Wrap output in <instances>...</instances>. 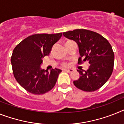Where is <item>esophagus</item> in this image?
<instances>
[{
	"label": "esophagus",
	"mask_w": 124,
	"mask_h": 124,
	"mask_svg": "<svg viewBox=\"0 0 124 124\" xmlns=\"http://www.w3.org/2000/svg\"><path fill=\"white\" fill-rule=\"evenodd\" d=\"M65 71H66L67 72H69V73H71V72H72L74 70L73 69H65Z\"/></svg>",
	"instance_id": "34e87169"
}]
</instances>
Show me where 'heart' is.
Wrapping results in <instances>:
<instances>
[{
    "label": "heart",
    "mask_w": 124,
    "mask_h": 124,
    "mask_svg": "<svg viewBox=\"0 0 124 124\" xmlns=\"http://www.w3.org/2000/svg\"><path fill=\"white\" fill-rule=\"evenodd\" d=\"M62 65H63L64 67H67V65H68V64H67V63H64V64H62Z\"/></svg>",
    "instance_id": "obj_1"
}]
</instances>
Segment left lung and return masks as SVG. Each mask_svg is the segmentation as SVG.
<instances>
[{"label":"left lung","mask_w":124,"mask_h":124,"mask_svg":"<svg viewBox=\"0 0 124 124\" xmlns=\"http://www.w3.org/2000/svg\"><path fill=\"white\" fill-rule=\"evenodd\" d=\"M65 38L78 43L80 57L78 64L88 60L90 64L87 70H78L79 78L73 82L76 87L91 92L103 86L112 74L114 53L110 43L96 32L77 29L63 33Z\"/></svg>","instance_id":"obj_1"}]
</instances>
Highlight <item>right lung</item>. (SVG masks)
Returning a JSON list of instances; mask_svg holds the SVG:
<instances>
[{"mask_svg": "<svg viewBox=\"0 0 124 124\" xmlns=\"http://www.w3.org/2000/svg\"><path fill=\"white\" fill-rule=\"evenodd\" d=\"M62 33L35 34L21 41L14 48L11 64L14 76L27 91L43 94L55 85L62 70L52 69L50 72L41 69L42 59L48 55L53 45L61 38Z\"/></svg>", "mask_w": 124, "mask_h": 124, "instance_id": "1", "label": "right lung"}]
</instances>
